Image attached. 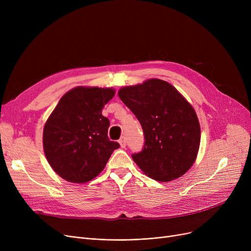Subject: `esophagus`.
Listing matches in <instances>:
<instances>
[{
	"label": "esophagus",
	"instance_id": "34e87169",
	"mask_svg": "<svg viewBox=\"0 0 251 251\" xmlns=\"http://www.w3.org/2000/svg\"><path fill=\"white\" fill-rule=\"evenodd\" d=\"M119 143H120L121 148L124 149L126 147V139H125V137H122L120 140H119Z\"/></svg>",
	"mask_w": 251,
	"mask_h": 251
}]
</instances>
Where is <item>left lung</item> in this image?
<instances>
[{"label":"left lung","mask_w":251,"mask_h":251,"mask_svg":"<svg viewBox=\"0 0 251 251\" xmlns=\"http://www.w3.org/2000/svg\"><path fill=\"white\" fill-rule=\"evenodd\" d=\"M118 95L142 127L144 146L132 159L144 174L168 182L186 173L201 143V126L191 104L161 79L123 87Z\"/></svg>","instance_id":"1"}]
</instances>
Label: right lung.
Segmentation results:
<instances>
[{
  "label": "right lung",
  "mask_w": 251,
  "mask_h": 251,
  "mask_svg": "<svg viewBox=\"0 0 251 251\" xmlns=\"http://www.w3.org/2000/svg\"><path fill=\"white\" fill-rule=\"evenodd\" d=\"M113 88L76 87L65 94L44 128V150L63 179L85 183L103 170L120 144L108 137L110 121L101 115Z\"/></svg>",
  "instance_id": "1"
}]
</instances>
